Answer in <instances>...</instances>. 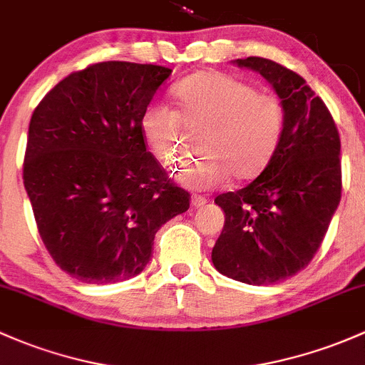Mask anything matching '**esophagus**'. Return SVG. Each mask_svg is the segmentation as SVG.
<instances>
[{"mask_svg": "<svg viewBox=\"0 0 365 365\" xmlns=\"http://www.w3.org/2000/svg\"><path fill=\"white\" fill-rule=\"evenodd\" d=\"M207 203V198L203 197H198V195H195V197H191V205L195 207V209H200V207H203Z\"/></svg>", "mask_w": 365, "mask_h": 365, "instance_id": "1", "label": "esophagus"}]
</instances>
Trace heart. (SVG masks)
Wrapping results in <instances>:
<instances>
[{
  "label": "heart",
  "mask_w": 365,
  "mask_h": 365,
  "mask_svg": "<svg viewBox=\"0 0 365 365\" xmlns=\"http://www.w3.org/2000/svg\"><path fill=\"white\" fill-rule=\"evenodd\" d=\"M175 111L151 104L140 130L153 155L165 165L178 162L186 134H200L198 158L184 163L174 178L195 190H210L233 175L237 181L264 170L284 132V104L277 96L219 71H202L172 90Z\"/></svg>",
  "instance_id": "obj_1"
}]
</instances>
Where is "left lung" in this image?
Wrapping results in <instances>:
<instances>
[{
  "mask_svg": "<svg viewBox=\"0 0 365 365\" xmlns=\"http://www.w3.org/2000/svg\"><path fill=\"white\" fill-rule=\"evenodd\" d=\"M259 73L284 104V132L264 170L214 202L225 228L212 249L219 273L249 285L296 275L313 259L341 200V143L324 101L291 69L262 57L233 61Z\"/></svg>",
  "mask_w": 365,
  "mask_h": 365,
  "instance_id": "obj_1",
  "label": "left lung"
}]
</instances>
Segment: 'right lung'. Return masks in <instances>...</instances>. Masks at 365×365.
<instances>
[{
	"mask_svg": "<svg viewBox=\"0 0 365 365\" xmlns=\"http://www.w3.org/2000/svg\"><path fill=\"white\" fill-rule=\"evenodd\" d=\"M163 66L109 61L69 74L34 109L24 186L46 250L85 284L139 275L190 195L146 151L140 120Z\"/></svg>",
	"mask_w": 365,
	"mask_h": 365,
	"instance_id": "obj_1",
	"label": "right lung"
}]
</instances>
